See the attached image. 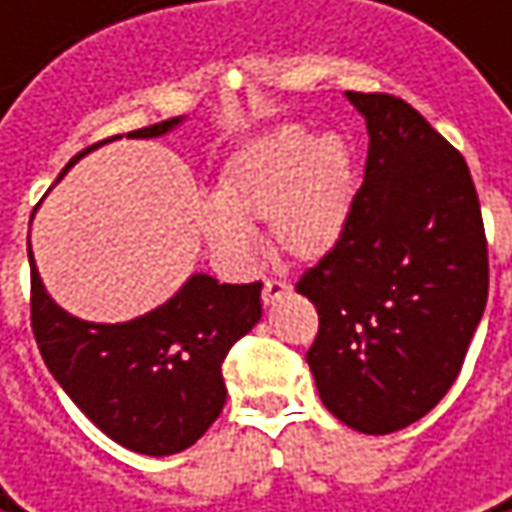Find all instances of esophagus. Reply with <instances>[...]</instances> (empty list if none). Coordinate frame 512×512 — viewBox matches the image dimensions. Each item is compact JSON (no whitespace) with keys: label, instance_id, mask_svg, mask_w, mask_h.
<instances>
[{"label":"esophagus","instance_id":"34e87169","mask_svg":"<svg viewBox=\"0 0 512 512\" xmlns=\"http://www.w3.org/2000/svg\"><path fill=\"white\" fill-rule=\"evenodd\" d=\"M287 293H290V285L279 282V279H267L265 287H262V302H265V307L276 305L279 299H285Z\"/></svg>","mask_w":512,"mask_h":512}]
</instances>
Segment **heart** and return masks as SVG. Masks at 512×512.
<instances>
[{
  "label": "heart",
  "mask_w": 512,
  "mask_h": 512,
  "mask_svg": "<svg viewBox=\"0 0 512 512\" xmlns=\"http://www.w3.org/2000/svg\"><path fill=\"white\" fill-rule=\"evenodd\" d=\"M356 165L342 133L279 125L236 150L202 213L213 253L245 262L250 227L270 225L273 247L293 262L325 259L344 236L353 207Z\"/></svg>",
  "instance_id": "heart-1"
}]
</instances>
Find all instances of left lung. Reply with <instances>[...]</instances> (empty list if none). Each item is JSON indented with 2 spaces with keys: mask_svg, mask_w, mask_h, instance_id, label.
Instances as JSON below:
<instances>
[{
  "mask_svg": "<svg viewBox=\"0 0 512 512\" xmlns=\"http://www.w3.org/2000/svg\"><path fill=\"white\" fill-rule=\"evenodd\" d=\"M367 125L339 245L299 279L319 313L307 364L347 427L387 436L442 402L487 305L482 207L459 150L387 93H344Z\"/></svg>",
  "mask_w": 512,
  "mask_h": 512,
  "instance_id": "8db88e82",
  "label": "left lung"
}]
</instances>
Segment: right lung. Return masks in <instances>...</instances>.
Listing matches in <instances>:
<instances>
[{
	"label": "right lung",
	"instance_id": "1",
	"mask_svg": "<svg viewBox=\"0 0 512 512\" xmlns=\"http://www.w3.org/2000/svg\"><path fill=\"white\" fill-rule=\"evenodd\" d=\"M182 122L185 116L165 119L128 139H156ZM93 148L70 159L62 176ZM28 262L33 336L70 402L108 439L142 456H173L202 439L225 407L227 350L262 319V285H219L207 273H193L165 305L105 325L85 322L50 299L30 239Z\"/></svg>",
	"mask_w": 512,
	"mask_h": 512
}]
</instances>
